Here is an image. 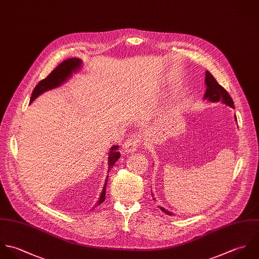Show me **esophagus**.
Wrapping results in <instances>:
<instances>
[{"instance_id": "34e87169", "label": "esophagus", "mask_w": 259, "mask_h": 259, "mask_svg": "<svg viewBox=\"0 0 259 259\" xmlns=\"http://www.w3.org/2000/svg\"><path fill=\"white\" fill-rule=\"evenodd\" d=\"M140 142H141V137L139 134L136 133V134L129 136L123 145L124 152L125 153H133L136 150V148L139 146Z\"/></svg>"}]
</instances>
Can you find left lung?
Masks as SVG:
<instances>
[{"mask_svg": "<svg viewBox=\"0 0 259 259\" xmlns=\"http://www.w3.org/2000/svg\"><path fill=\"white\" fill-rule=\"evenodd\" d=\"M205 84H206V92L204 94V99H206L210 102H219L221 101L222 103L234 108V103L230 95L227 93V91L217 83L215 78L210 74V72L206 71L205 73ZM235 121H237L236 116H235ZM155 200V198H154ZM159 208L165 212L167 215H172L173 213L166 210L164 207L159 206Z\"/></svg>", "mask_w": 259, "mask_h": 259, "instance_id": "1", "label": "left lung"}]
</instances>
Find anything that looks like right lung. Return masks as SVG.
Here are the masks:
<instances>
[{"label":"right lung","instance_id":"1","mask_svg":"<svg viewBox=\"0 0 259 259\" xmlns=\"http://www.w3.org/2000/svg\"><path fill=\"white\" fill-rule=\"evenodd\" d=\"M82 66V60L78 59V58H70L67 59L65 61H63L57 68H55L52 72L42 81H40L37 86L35 87V89L33 90L32 96H31V100L30 103H32L38 96H40L41 94H43L46 91L55 89L59 86H61L63 83H65L71 76L73 73H75L76 71H78ZM118 147L117 145L112 146L108 155V172L109 170L114 166V164L118 161V159L120 158V152L118 151ZM107 180H108V176L106 178V182L104 185L103 190L101 192V195L99 197V200L96 203V206H99L101 203H103L105 201V195H106V184H107ZM95 206V207H96Z\"/></svg>","mask_w":259,"mask_h":259}]
</instances>
